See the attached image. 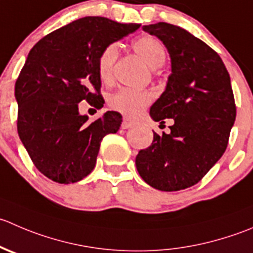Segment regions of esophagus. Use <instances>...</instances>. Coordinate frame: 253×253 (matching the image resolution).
Returning <instances> with one entry per match:
<instances>
[{"label":"esophagus","mask_w":253,"mask_h":253,"mask_svg":"<svg viewBox=\"0 0 253 253\" xmlns=\"http://www.w3.org/2000/svg\"><path fill=\"white\" fill-rule=\"evenodd\" d=\"M133 124H134V122L132 121V120L127 119V117H124V121H122L121 127H122V128H124V129H127V128H129V127L133 126Z\"/></svg>","instance_id":"34e87169"}]
</instances>
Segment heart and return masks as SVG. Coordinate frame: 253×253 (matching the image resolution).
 I'll list each match as a JSON object with an SVG mask.
<instances>
[{
    "label": "heart",
    "mask_w": 253,
    "mask_h": 253,
    "mask_svg": "<svg viewBox=\"0 0 253 253\" xmlns=\"http://www.w3.org/2000/svg\"><path fill=\"white\" fill-rule=\"evenodd\" d=\"M132 48L152 69L162 67L167 59L163 44L154 37H139L132 43ZM117 56H119V48L116 43L105 45L97 56V75L105 84H110L114 80V67ZM152 99H153L152 94L146 90L121 89L109 97V105L115 111L133 117L141 114L151 104Z\"/></svg>",
    "instance_id": "heart-1"
}]
</instances>
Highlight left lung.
Returning <instances> with one entry per match:
<instances>
[{
    "mask_svg": "<svg viewBox=\"0 0 253 253\" xmlns=\"http://www.w3.org/2000/svg\"><path fill=\"white\" fill-rule=\"evenodd\" d=\"M143 31L163 42L171 74L166 91L152 105V119L170 133L153 132L152 144L136 157L139 175L162 192L193 186L221 158L236 119L230 75L219 54L185 29L158 22Z\"/></svg>",
    "mask_w": 253,
    "mask_h": 253,
    "instance_id": "left-lung-1",
    "label": "left lung"
}]
</instances>
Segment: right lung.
Wrapping results in <instances>:
<instances>
[{"mask_svg": "<svg viewBox=\"0 0 253 253\" xmlns=\"http://www.w3.org/2000/svg\"><path fill=\"white\" fill-rule=\"evenodd\" d=\"M141 24L105 17H84L55 29L29 51L17 78V131L36 168L60 184L77 183L91 173L100 144L116 133L121 114L107 111L89 122L79 102L101 109L97 56L105 45L133 33Z\"/></svg>", "mask_w": 253, "mask_h": 253, "instance_id": "add662e5", "label": "right lung"}]
</instances>
